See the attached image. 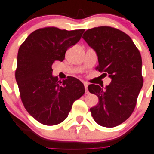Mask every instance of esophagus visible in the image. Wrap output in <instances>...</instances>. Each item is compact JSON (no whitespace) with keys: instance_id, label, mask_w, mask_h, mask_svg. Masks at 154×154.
<instances>
[{"instance_id":"34e87169","label":"esophagus","mask_w":154,"mask_h":154,"mask_svg":"<svg viewBox=\"0 0 154 154\" xmlns=\"http://www.w3.org/2000/svg\"><path fill=\"white\" fill-rule=\"evenodd\" d=\"M84 85H85V94H88V85L86 82H84Z\"/></svg>"}]
</instances>
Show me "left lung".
Returning <instances> with one entry per match:
<instances>
[{"instance_id":"left-lung-1","label":"left lung","mask_w":154,"mask_h":154,"mask_svg":"<svg viewBox=\"0 0 154 154\" xmlns=\"http://www.w3.org/2000/svg\"><path fill=\"white\" fill-rule=\"evenodd\" d=\"M82 37L96 51L95 69L112 79L105 88L88 85V91L99 98L98 104L90 109L91 116L101 126L116 127L133 113L143 87L140 52L131 37L113 27L89 29Z\"/></svg>"}]
</instances>
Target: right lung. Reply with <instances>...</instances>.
Segmentation results:
<instances>
[{
    "label": "right lung",
    "mask_w": 154,
    "mask_h": 154,
    "mask_svg": "<svg viewBox=\"0 0 154 154\" xmlns=\"http://www.w3.org/2000/svg\"><path fill=\"white\" fill-rule=\"evenodd\" d=\"M85 29L68 31L45 27L31 33L19 47L15 80L23 106L38 122H63L72 105L85 94V86L73 77L63 81L52 76V64L63 62L69 47L76 45Z\"/></svg>",
    "instance_id": "right-lung-1"
}]
</instances>
